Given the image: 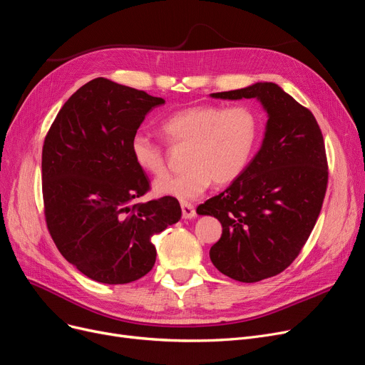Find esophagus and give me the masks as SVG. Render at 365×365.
<instances>
[{
    "mask_svg": "<svg viewBox=\"0 0 365 365\" xmlns=\"http://www.w3.org/2000/svg\"><path fill=\"white\" fill-rule=\"evenodd\" d=\"M180 207H182V216L185 217V219H192V217H195V215H197V212H195V207L194 205L191 204V202H182L180 204Z\"/></svg>",
    "mask_w": 365,
    "mask_h": 365,
    "instance_id": "34e87169",
    "label": "esophagus"
}]
</instances>
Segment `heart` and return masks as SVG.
Instances as JSON below:
<instances>
[{"label":"heart","instance_id":"heart-1","mask_svg":"<svg viewBox=\"0 0 365 365\" xmlns=\"http://www.w3.org/2000/svg\"><path fill=\"white\" fill-rule=\"evenodd\" d=\"M161 128L174 145H189L186 171L155 182L158 194L180 201L195 200L215 182L228 185L249 165L259 137V118L246 104L222 107L195 104L167 116ZM130 150L140 170L150 176L167 171L164 148L146 133H135Z\"/></svg>","mask_w":365,"mask_h":365}]
</instances>
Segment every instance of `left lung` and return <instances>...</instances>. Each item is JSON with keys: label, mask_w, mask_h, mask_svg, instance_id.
<instances>
[{"label": "left lung", "mask_w": 365, "mask_h": 365, "mask_svg": "<svg viewBox=\"0 0 365 365\" xmlns=\"http://www.w3.org/2000/svg\"><path fill=\"white\" fill-rule=\"evenodd\" d=\"M212 97L258 98L268 113L262 146L242 176L197 209L222 224L210 249L217 270L239 282H259L294 262L319 217L328 185L324 135L310 110L276 83Z\"/></svg>", "instance_id": "left-lung-1"}]
</instances>
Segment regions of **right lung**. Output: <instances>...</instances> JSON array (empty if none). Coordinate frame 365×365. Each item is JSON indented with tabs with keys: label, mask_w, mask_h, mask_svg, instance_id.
Listing matches in <instances>:
<instances>
[{
	"label": "right lung",
	"mask_w": 365,
	"mask_h": 365,
	"mask_svg": "<svg viewBox=\"0 0 365 365\" xmlns=\"http://www.w3.org/2000/svg\"><path fill=\"white\" fill-rule=\"evenodd\" d=\"M163 98L97 77L62 106L46 134L41 189L47 230L61 255L92 280L123 284L148 274L153 234L176 224L173 197L135 202L150 180L130 141Z\"/></svg>",
	"instance_id": "right-lung-1"
}]
</instances>
